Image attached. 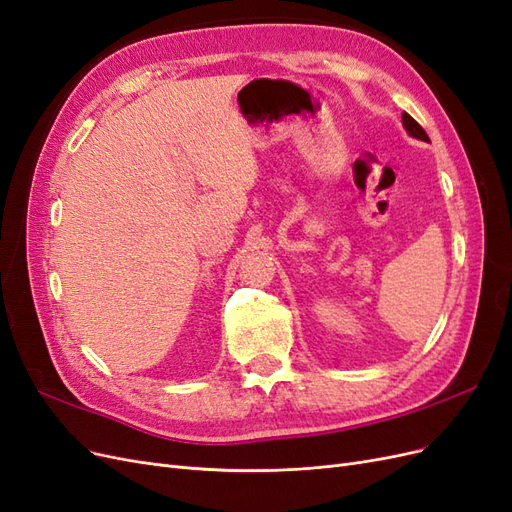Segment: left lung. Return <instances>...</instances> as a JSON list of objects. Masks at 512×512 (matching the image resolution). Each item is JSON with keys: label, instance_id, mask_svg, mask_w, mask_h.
I'll return each instance as SVG.
<instances>
[{"label": "left lung", "instance_id": "obj_1", "mask_svg": "<svg viewBox=\"0 0 512 512\" xmlns=\"http://www.w3.org/2000/svg\"><path fill=\"white\" fill-rule=\"evenodd\" d=\"M401 123H404V128L408 130V134L410 136H414V138H418V141H429V136H427V132L418 126V123L408 115V113H404L401 115Z\"/></svg>", "mask_w": 512, "mask_h": 512}]
</instances>
